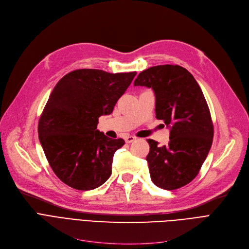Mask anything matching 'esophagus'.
Segmentation results:
<instances>
[{
    "mask_svg": "<svg viewBox=\"0 0 249 249\" xmlns=\"http://www.w3.org/2000/svg\"><path fill=\"white\" fill-rule=\"evenodd\" d=\"M134 140H136V137L135 136H126L125 137V141H126V143H131V142H133Z\"/></svg>",
    "mask_w": 249,
    "mask_h": 249,
    "instance_id": "obj_1",
    "label": "esophagus"
}]
</instances>
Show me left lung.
I'll return each instance as SVG.
<instances>
[{
	"instance_id": "obj_1",
	"label": "left lung",
	"mask_w": 249,
	"mask_h": 249,
	"mask_svg": "<svg viewBox=\"0 0 249 249\" xmlns=\"http://www.w3.org/2000/svg\"><path fill=\"white\" fill-rule=\"evenodd\" d=\"M134 86L153 89L156 118L171 129L167 145L147 139L150 150L146 160L152 182L168 191L188 185L199 174L214 136L200 86L190 71L172 64L141 71Z\"/></svg>"
}]
</instances>
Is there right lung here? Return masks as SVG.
<instances>
[{
	"mask_svg": "<svg viewBox=\"0 0 249 249\" xmlns=\"http://www.w3.org/2000/svg\"><path fill=\"white\" fill-rule=\"evenodd\" d=\"M136 71L110 73L82 69L65 74L51 91L38 123V136L52 171L80 191L102 186L112 174L113 156L124 145L97 129L110 115Z\"/></svg>",
	"mask_w": 249,
	"mask_h": 249,
	"instance_id": "right-lung-1",
	"label": "right lung"
}]
</instances>
